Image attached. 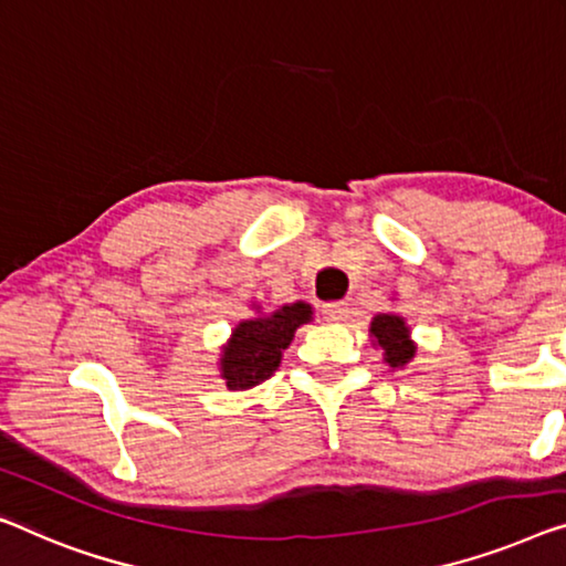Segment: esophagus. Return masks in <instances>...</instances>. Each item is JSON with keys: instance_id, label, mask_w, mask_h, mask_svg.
I'll list each match as a JSON object with an SVG mask.
<instances>
[{"instance_id": "1", "label": "esophagus", "mask_w": 566, "mask_h": 566, "mask_svg": "<svg viewBox=\"0 0 566 566\" xmlns=\"http://www.w3.org/2000/svg\"><path fill=\"white\" fill-rule=\"evenodd\" d=\"M323 315L327 323H343V319L348 317V305H345V302H325Z\"/></svg>"}]
</instances>
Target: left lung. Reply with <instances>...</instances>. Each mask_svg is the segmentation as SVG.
<instances>
[{"mask_svg":"<svg viewBox=\"0 0 566 566\" xmlns=\"http://www.w3.org/2000/svg\"><path fill=\"white\" fill-rule=\"evenodd\" d=\"M370 343L384 353V364L391 370H403L415 364L417 343L411 340V327L399 312H378L368 327Z\"/></svg>","mask_w":566,"mask_h":566,"instance_id":"8db88e82","label":"left lung"}]
</instances>
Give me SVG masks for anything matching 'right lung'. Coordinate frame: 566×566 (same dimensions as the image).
Segmentation results:
<instances>
[{
	"label": "right lung",
	"instance_id": "1",
	"mask_svg": "<svg viewBox=\"0 0 566 566\" xmlns=\"http://www.w3.org/2000/svg\"><path fill=\"white\" fill-rule=\"evenodd\" d=\"M254 317L239 319L231 337L221 345L218 374L231 391L254 389L266 381L282 364V353L290 348L297 327L312 323V305L307 302H290L274 310L251 305Z\"/></svg>",
	"mask_w": 566,
	"mask_h": 566
}]
</instances>
